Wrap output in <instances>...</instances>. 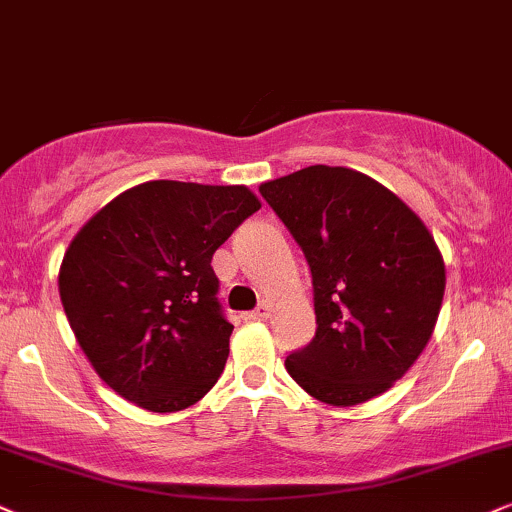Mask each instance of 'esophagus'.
Returning <instances> with one entry per match:
<instances>
[{
    "instance_id": "1",
    "label": "esophagus",
    "mask_w": 512,
    "mask_h": 512,
    "mask_svg": "<svg viewBox=\"0 0 512 512\" xmlns=\"http://www.w3.org/2000/svg\"><path fill=\"white\" fill-rule=\"evenodd\" d=\"M269 314H271L269 304H262V307L255 309V312H245L243 319L245 321H264V319H269Z\"/></svg>"
}]
</instances>
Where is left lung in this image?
Listing matches in <instances>:
<instances>
[{
  "label": "left lung",
  "mask_w": 512,
  "mask_h": 512,
  "mask_svg": "<svg viewBox=\"0 0 512 512\" xmlns=\"http://www.w3.org/2000/svg\"><path fill=\"white\" fill-rule=\"evenodd\" d=\"M312 269L316 335L286 359L314 399L357 406L390 390L437 326L446 269L435 236L387 186L312 165L260 184Z\"/></svg>",
  "instance_id": "left-lung-1"
}]
</instances>
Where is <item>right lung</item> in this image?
Here are the masks:
<instances>
[{
  "label": "right lung",
  "mask_w": 512,
  "mask_h": 512,
  "mask_svg": "<svg viewBox=\"0 0 512 512\" xmlns=\"http://www.w3.org/2000/svg\"><path fill=\"white\" fill-rule=\"evenodd\" d=\"M262 208L248 186L155 179L122 191L77 231L58 269L75 340L99 378L153 413L208 394L234 326L212 255Z\"/></svg>",
  "instance_id": "right-lung-1"
}]
</instances>
